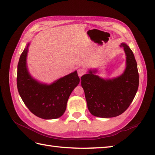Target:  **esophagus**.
Here are the masks:
<instances>
[{
  "instance_id": "34e87169",
  "label": "esophagus",
  "mask_w": 155,
  "mask_h": 155,
  "mask_svg": "<svg viewBox=\"0 0 155 155\" xmlns=\"http://www.w3.org/2000/svg\"><path fill=\"white\" fill-rule=\"evenodd\" d=\"M77 73H78V75L79 76V77H81L82 76H83V74H85V70H84V69L83 68H78Z\"/></svg>"
}]
</instances>
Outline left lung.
Masks as SVG:
<instances>
[{
  "label": "left lung",
  "instance_id": "1",
  "mask_svg": "<svg viewBox=\"0 0 155 155\" xmlns=\"http://www.w3.org/2000/svg\"><path fill=\"white\" fill-rule=\"evenodd\" d=\"M120 47L124 48L127 56V67L123 74L104 80L94 74L97 72L94 70L81 78L88 110L95 117L111 118L123 113L139 88V72L133 52L125 43Z\"/></svg>",
  "mask_w": 155,
  "mask_h": 155
}]
</instances>
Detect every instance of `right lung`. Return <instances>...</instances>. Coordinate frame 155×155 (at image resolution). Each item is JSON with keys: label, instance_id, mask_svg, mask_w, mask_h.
Wrapping results in <instances>:
<instances>
[{"label": "right lung", "instance_id": "add662e5", "mask_svg": "<svg viewBox=\"0 0 155 155\" xmlns=\"http://www.w3.org/2000/svg\"><path fill=\"white\" fill-rule=\"evenodd\" d=\"M20 57L17 68L16 84L20 96L32 113L43 119H54L65 112L67 103L72 91L80 82L74 71L59 78L50 85L33 79L27 67L28 47Z\"/></svg>", "mask_w": 155, "mask_h": 155}]
</instances>
